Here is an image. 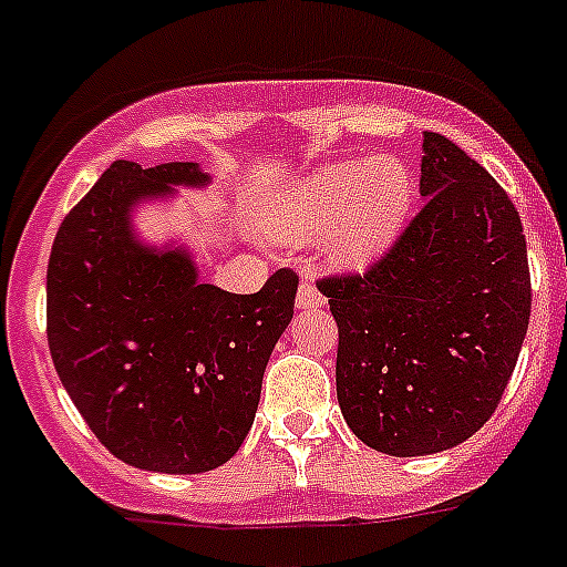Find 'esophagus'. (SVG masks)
<instances>
[{
    "label": "esophagus",
    "instance_id": "esophagus-1",
    "mask_svg": "<svg viewBox=\"0 0 567 567\" xmlns=\"http://www.w3.org/2000/svg\"><path fill=\"white\" fill-rule=\"evenodd\" d=\"M298 309L300 311H311V309H320V306H326V298H322L320 289L315 287V280L311 278H303L300 280V289H298Z\"/></svg>",
    "mask_w": 567,
    "mask_h": 567
}]
</instances>
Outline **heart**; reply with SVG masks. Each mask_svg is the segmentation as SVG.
Returning a JSON list of instances; mask_svg holds the SVG:
<instances>
[{
  "label": "heart",
  "instance_id": "b5f03b06",
  "mask_svg": "<svg viewBox=\"0 0 567 567\" xmlns=\"http://www.w3.org/2000/svg\"><path fill=\"white\" fill-rule=\"evenodd\" d=\"M414 175L398 155L326 164L284 188L264 208V230L300 241L322 234V252L337 267H364L406 225Z\"/></svg>",
  "mask_w": 567,
  "mask_h": 567
}]
</instances>
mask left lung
Masks as SVG:
<instances>
[{"label":"left lung","mask_w":567,"mask_h":567,"mask_svg":"<svg viewBox=\"0 0 567 567\" xmlns=\"http://www.w3.org/2000/svg\"><path fill=\"white\" fill-rule=\"evenodd\" d=\"M423 208L368 272L317 287L339 328L337 398L364 445L449 451L498 406L532 315L520 217L482 164L423 133Z\"/></svg>","instance_id":"1"}]
</instances>
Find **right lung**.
Listing matches in <instances>:
<instances>
[{
  "label": "right lung",
  "mask_w": 567,
  "mask_h": 567,
  "mask_svg": "<svg viewBox=\"0 0 567 567\" xmlns=\"http://www.w3.org/2000/svg\"><path fill=\"white\" fill-rule=\"evenodd\" d=\"M192 161H113L66 214L47 267V339L61 384L116 460L206 473L241 449L269 353L295 315L298 272L256 295L197 278L186 250L133 234V208L206 186Z\"/></svg>",
  "instance_id": "add662e5"
}]
</instances>
